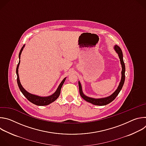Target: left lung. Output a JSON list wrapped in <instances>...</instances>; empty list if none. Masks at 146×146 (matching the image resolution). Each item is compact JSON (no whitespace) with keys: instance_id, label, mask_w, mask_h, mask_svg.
I'll use <instances>...</instances> for the list:
<instances>
[{"instance_id":"left-lung-1","label":"left lung","mask_w":146,"mask_h":146,"mask_svg":"<svg viewBox=\"0 0 146 146\" xmlns=\"http://www.w3.org/2000/svg\"><path fill=\"white\" fill-rule=\"evenodd\" d=\"M114 49L115 51L118 54V55L119 56L120 62H121V65L122 66V71H121V79L119 82V84L116 89V90L110 96L105 97V98H91L89 96H86L84 95V94L82 92V86L80 81H78V87H79V91H80V94L81 96L86 101L91 103L93 105H97V106H105L108 105V104L110 103L112 101H113L115 98L117 97V96L118 95L120 91L121 90L123 84H124V81H125V64L123 62V54L121 49L117 46L115 45L114 46Z\"/></svg>"}]
</instances>
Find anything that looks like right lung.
I'll return each instance as SVG.
<instances>
[{"instance_id":"obj_1","label":"right lung","mask_w":146,"mask_h":146,"mask_svg":"<svg viewBox=\"0 0 146 146\" xmlns=\"http://www.w3.org/2000/svg\"><path fill=\"white\" fill-rule=\"evenodd\" d=\"M25 44L23 46V47H22V48L21 49L20 52L19 53V62L18 64V65L17 66V69H16V73H17V84L18 86V87L20 90V91H21V92L23 93V94L27 98V99L30 101L31 103L35 104V105H37V106H47L49 104L51 103L52 102H54L59 96L60 93V90L61 88L63 86L64 82L65 81V80L66 78V77L64 78V80L62 81V82L60 83V84L59 85L58 88L56 89V90L55 91V92L52 94V95L48 96H40L36 95H34L32 94H31L29 92H28L27 91H26L24 87L22 86L21 84V82L19 80V74H18V68H19V65L20 64V57H21V54L22 53V51L24 49V48L25 47Z\"/></svg>"}]
</instances>
